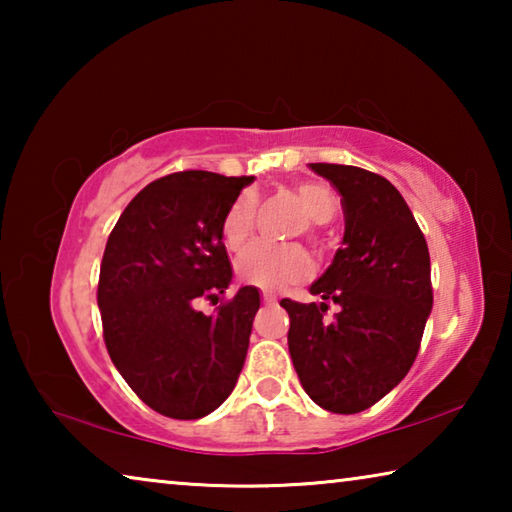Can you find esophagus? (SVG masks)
I'll use <instances>...</instances> for the list:
<instances>
[{"label":"esophagus","mask_w":512,"mask_h":512,"mask_svg":"<svg viewBox=\"0 0 512 512\" xmlns=\"http://www.w3.org/2000/svg\"><path fill=\"white\" fill-rule=\"evenodd\" d=\"M262 300H264V305H273V302L277 300L273 293H268V291H264V296H262Z\"/></svg>","instance_id":"esophagus-1"}]
</instances>
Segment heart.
<instances>
[{"label": "heart", "instance_id": "1", "mask_svg": "<svg viewBox=\"0 0 512 512\" xmlns=\"http://www.w3.org/2000/svg\"><path fill=\"white\" fill-rule=\"evenodd\" d=\"M300 196L305 201L309 216L314 223H329L336 219L341 210L339 196L334 189L320 183L300 185ZM255 228V196L241 194L230 210L225 212L221 225V237L228 250H241L248 239L253 237ZM311 271V259L307 250L298 244H259L250 246L244 255L237 259V275L241 280L257 284L262 289H284L289 284L305 280Z\"/></svg>", "mask_w": 512, "mask_h": 512}]
</instances>
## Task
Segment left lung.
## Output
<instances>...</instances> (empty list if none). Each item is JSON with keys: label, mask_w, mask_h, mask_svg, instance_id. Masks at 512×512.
Returning a JSON list of instances; mask_svg holds the SVG:
<instances>
[{"label": "left lung", "mask_w": 512, "mask_h": 512, "mask_svg": "<svg viewBox=\"0 0 512 512\" xmlns=\"http://www.w3.org/2000/svg\"><path fill=\"white\" fill-rule=\"evenodd\" d=\"M339 189L345 232L327 271L311 284L320 302L284 298L289 352L305 393L320 409L359 413L411 370L433 307L431 259L402 194L377 173L309 164ZM329 301L337 316L322 318Z\"/></svg>", "instance_id": "obj_1"}]
</instances>
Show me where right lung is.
Masks as SVG:
<instances>
[{
	"mask_svg": "<svg viewBox=\"0 0 512 512\" xmlns=\"http://www.w3.org/2000/svg\"><path fill=\"white\" fill-rule=\"evenodd\" d=\"M253 176L180 171L146 185L110 232L97 302L112 363L142 402L198 420L228 400L244 368L257 287L205 316L232 282L221 225Z\"/></svg>",
	"mask_w": 512,
	"mask_h": 512,
	"instance_id": "1",
	"label": "right lung"
}]
</instances>
